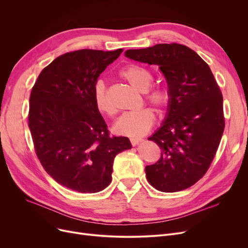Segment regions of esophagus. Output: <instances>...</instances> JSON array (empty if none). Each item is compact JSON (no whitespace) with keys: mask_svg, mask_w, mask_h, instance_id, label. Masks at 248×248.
I'll use <instances>...</instances> for the list:
<instances>
[{"mask_svg":"<svg viewBox=\"0 0 248 248\" xmlns=\"http://www.w3.org/2000/svg\"><path fill=\"white\" fill-rule=\"evenodd\" d=\"M142 140H140V139H131V142H132V145L133 146H137V145H139L140 144V142Z\"/></svg>","mask_w":248,"mask_h":248,"instance_id":"esophagus-1","label":"esophagus"}]
</instances>
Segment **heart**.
Here are the masks:
<instances>
[{
  "label": "heart",
  "mask_w": 248,
  "mask_h": 248,
  "mask_svg": "<svg viewBox=\"0 0 248 248\" xmlns=\"http://www.w3.org/2000/svg\"><path fill=\"white\" fill-rule=\"evenodd\" d=\"M120 76L140 93H147V100L158 110L164 111L170 104L171 94L168 88L155 86L147 91L154 81L153 74L148 69L135 64L127 65L120 71ZM93 99L95 107L100 113L108 116L115 114L116 108L108 95L107 84L103 80H98L95 83ZM155 120V112L151 108L125 112L115 122L113 131L115 134L124 137L140 138L152 128Z\"/></svg>",
  "instance_id": "b5f03b06"
}]
</instances>
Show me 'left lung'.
Returning a JSON list of instances; mask_svg holds the SVG:
<instances>
[{
  "instance_id": "obj_1",
  "label": "left lung",
  "mask_w": 248,
  "mask_h": 248,
  "mask_svg": "<svg viewBox=\"0 0 248 248\" xmlns=\"http://www.w3.org/2000/svg\"><path fill=\"white\" fill-rule=\"evenodd\" d=\"M124 55L158 65L171 94L164 123L149 138L162 150L161 159L146 167L149 183L167 193L185 190L206 174L223 135L221 90L208 64L185 45L157 44Z\"/></svg>"
}]
</instances>
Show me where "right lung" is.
<instances>
[{
	"mask_svg": "<svg viewBox=\"0 0 248 248\" xmlns=\"http://www.w3.org/2000/svg\"><path fill=\"white\" fill-rule=\"evenodd\" d=\"M123 51L68 52L46 66L32 88L28 120L36 155L68 189H106L115 155L132 148L128 138L109 136L93 99L97 78Z\"/></svg>",
	"mask_w": 248,
	"mask_h": 248,
	"instance_id": "right-lung-1",
	"label": "right lung"
}]
</instances>
